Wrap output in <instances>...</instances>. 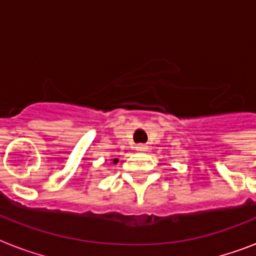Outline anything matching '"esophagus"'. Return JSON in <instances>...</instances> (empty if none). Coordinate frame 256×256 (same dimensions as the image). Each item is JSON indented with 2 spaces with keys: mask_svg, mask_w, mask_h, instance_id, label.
<instances>
[{
  "mask_svg": "<svg viewBox=\"0 0 256 256\" xmlns=\"http://www.w3.org/2000/svg\"><path fill=\"white\" fill-rule=\"evenodd\" d=\"M136 150H138V152H148V144H138V146H136Z\"/></svg>",
  "mask_w": 256,
  "mask_h": 256,
  "instance_id": "obj_1",
  "label": "esophagus"
}]
</instances>
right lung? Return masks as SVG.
<instances>
[{"label": "right lung", "mask_w": 256, "mask_h": 256, "mask_svg": "<svg viewBox=\"0 0 256 256\" xmlns=\"http://www.w3.org/2000/svg\"><path fill=\"white\" fill-rule=\"evenodd\" d=\"M118 160H120L118 158H114V160H112V164H118Z\"/></svg>", "instance_id": "obj_1"}]
</instances>
